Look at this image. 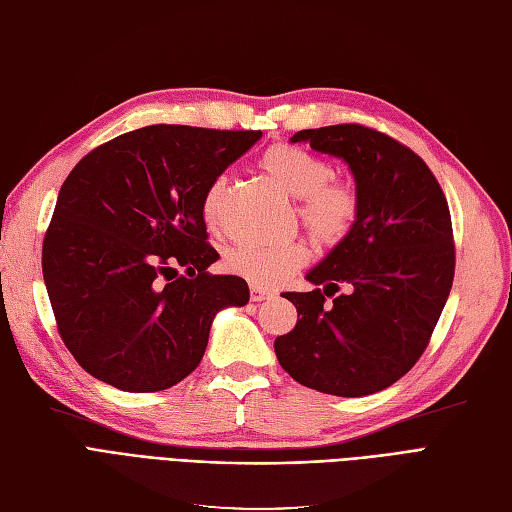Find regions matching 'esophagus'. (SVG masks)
Segmentation results:
<instances>
[{"mask_svg": "<svg viewBox=\"0 0 512 512\" xmlns=\"http://www.w3.org/2000/svg\"><path fill=\"white\" fill-rule=\"evenodd\" d=\"M272 293L266 291L259 285H251V302H263V300H270Z\"/></svg>", "mask_w": 512, "mask_h": 512, "instance_id": "esophagus-1", "label": "esophagus"}]
</instances>
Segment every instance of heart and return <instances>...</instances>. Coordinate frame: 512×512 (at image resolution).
Masks as SVG:
<instances>
[{"mask_svg":"<svg viewBox=\"0 0 512 512\" xmlns=\"http://www.w3.org/2000/svg\"><path fill=\"white\" fill-rule=\"evenodd\" d=\"M259 166L285 193L298 197V219L321 246H338L349 238L359 219V193L351 180L334 176L327 159L278 142L266 148ZM225 195L227 176H217L202 197V219L208 227L221 223ZM308 259L310 246L295 238L283 244H238L229 251L227 266L257 285L272 287L306 266Z\"/></svg>","mask_w":512,"mask_h":512,"instance_id":"heart-1","label":"heart"}]
</instances>
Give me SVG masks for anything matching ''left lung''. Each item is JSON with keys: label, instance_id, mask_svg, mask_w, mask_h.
<instances>
[{"label": "left lung", "instance_id": "1", "mask_svg": "<svg viewBox=\"0 0 512 512\" xmlns=\"http://www.w3.org/2000/svg\"><path fill=\"white\" fill-rule=\"evenodd\" d=\"M291 142L349 163L361 206L349 238L306 274L323 289L283 295L300 319L274 351L300 385L361 398L400 381L432 338L455 274L449 204L425 161L376 129H302Z\"/></svg>", "mask_w": 512, "mask_h": 512}]
</instances>
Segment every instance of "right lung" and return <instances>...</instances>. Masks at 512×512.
<instances>
[{
	"label": "right lung",
	"mask_w": 512,
	"mask_h": 512,
	"mask_svg": "<svg viewBox=\"0 0 512 512\" xmlns=\"http://www.w3.org/2000/svg\"><path fill=\"white\" fill-rule=\"evenodd\" d=\"M259 138L148 125L93 148L65 178L42 274L61 340L97 381L174 387L202 361L214 315L249 302L240 276L208 272L219 253L202 197Z\"/></svg>",
	"instance_id": "1"
}]
</instances>
